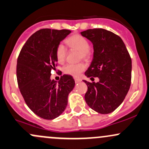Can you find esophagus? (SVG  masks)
I'll use <instances>...</instances> for the list:
<instances>
[{
  "instance_id": "1",
  "label": "esophagus",
  "mask_w": 149,
  "mask_h": 149,
  "mask_svg": "<svg viewBox=\"0 0 149 149\" xmlns=\"http://www.w3.org/2000/svg\"><path fill=\"white\" fill-rule=\"evenodd\" d=\"M74 80H75V83H76V84H78V83H80L81 81V79H77V78L74 79Z\"/></svg>"
}]
</instances>
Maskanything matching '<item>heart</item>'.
<instances>
[{
	"label": "heart",
	"mask_w": 149,
	"mask_h": 149,
	"mask_svg": "<svg viewBox=\"0 0 149 149\" xmlns=\"http://www.w3.org/2000/svg\"><path fill=\"white\" fill-rule=\"evenodd\" d=\"M66 43L72 49L79 51V58L88 60L91 57V51L89 49V43L86 38L79 34H75L68 38ZM67 50L62 43L58 44L56 48V56L59 63H63L65 61ZM86 65L84 63H68L63 67V71L65 74L69 75L73 77H79L81 73L85 70Z\"/></svg>",
	"instance_id": "heart-1"
}]
</instances>
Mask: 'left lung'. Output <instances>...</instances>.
<instances>
[{
  "label": "left lung",
  "instance_id": "8db88e82",
  "mask_svg": "<svg viewBox=\"0 0 149 149\" xmlns=\"http://www.w3.org/2000/svg\"><path fill=\"white\" fill-rule=\"evenodd\" d=\"M81 34L93 46V61L85 75L91 80L99 79L97 83L84 80L88 86L85 101L95 111L110 113L121 104L131 86V58L122 39L111 31L93 29Z\"/></svg>",
  "mask_w": 149,
  "mask_h": 149
}]
</instances>
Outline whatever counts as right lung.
Here are the masks:
<instances>
[{"mask_svg":"<svg viewBox=\"0 0 149 149\" xmlns=\"http://www.w3.org/2000/svg\"><path fill=\"white\" fill-rule=\"evenodd\" d=\"M71 31L40 29L28 39L17 61L18 85L29 108L39 117L52 120L66 108L75 86L71 76L63 75L58 83L51 79L57 65L56 48Z\"/></svg>","mask_w":149,"mask_h":149,"instance_id":"right-lung-1","label":"right lung"}]
</instances>
